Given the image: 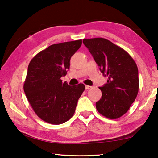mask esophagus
<instances>
[{"label": "esophagus", "instance_id": "esophagus-1", "mask_svg": "<svg viewBox=\"0 0 158 158\" xmlns=\"http://www.w3.org/2000/svg\"><path fill=\"white\" fill-rule=\"evenodd\" d=\"M91 87H92V86H88V85H86V86H85V89H86V90H88V89H91Z\"/></svg>", "mask_w": 158, "mask_h": 158}]
</instances>
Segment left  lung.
Listing matches in <instances>:
<instances>
[{
    "mask_svg": "<svg viewBox=\"0 0 158 158\" xmlns=\"http://www.w3.org/2000/svg\"><path fill=\"white\" fill-rule=\"evenodd\" d=\"M99 70L108 77L107 83L99 87L102 98L96 108L102 115L116 119L126 113L135 101L139 89L138 70L131 56L123 48L104 38L84 39Z\"/></svg>",
    "mask_w": 158,
    "mask_h": 158,
    "instance_id": "1",
    "label": "left lung"
}]
</instances>
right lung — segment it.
Returning a JSON list of instances; mask_svg holds the SVG:
<instances>
[{"mask_svg": "<svg viewBox=\"0 0 158 158\" xmlns=\"http://www.w3.org/2000/svg\"><path fill=\"white\" fill-rule=\"evenodd\" d=\"M81 45V40L51 45L28 65L24 91L35 113L47 123L59 125L70 119L85 91L83 84L69 86L60 79Z\"/></svg>", "mask_w": 158, "mask_h": 158, "instance_id": "obj_1", "label": "right lung"}]
</instances>
